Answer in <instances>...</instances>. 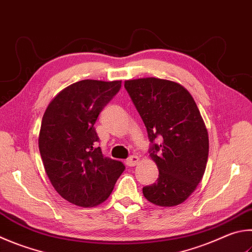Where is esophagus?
I'll use <instances>...</instances> for the list:
<instances>
[{"label":"esophagus","mask_w":252,"mask_h":252,"mask_svg":"<svg viewBox=\"0 0 252 252\" xmlns=\"http://www.w3.org/2000/svg\"><path fill=\"white\" fill-rule=\"evenodd\" d=\"M139 161H140L139 157H136V155H131V157L126 159V163L127 166H135L136 164L139 163Z\"/></svg>","instance_id":"1"}]
</instances>
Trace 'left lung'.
Instances as JSON below:
<instances>
[{
    "label": "left lung",
    "mask_w": 252,
    "mask_h": 252,
    "mask_svg": "<svg viewBox=\"0 0 252 252\" xmlns=\"http://www.w3.org/2000/svg\"><path fill=\"white\" fill-rule=\"evenodd\" d=\"M125 88L144 122L150 157L158 168L157 182L143 187L144 197L164 207L181 204L202 181L207 164L208 133L198 108L174 81L126 80Z\"/></svg>",
    "instance_id": "obj_1"
}]
</instances>
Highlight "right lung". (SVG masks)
I'll use <instances>...</instances> for the list:
<instances>
[{
  "instance_id": "obj_1",
  "label": "right lung",
  "mask_w": 252,
  "mask_h": 252,
  "mask_svg": "<svg viewBox=\"0 0 252 252\" xmlns=\"http://www.w3.org/2000/svg\"><path fill=\"white\" fill-rule=\"evenodd\" d=\"M121 81L81 80L49 103L40 126L38 146L50 183L71 204L91 207L104 202L126 166L104 157L94 123Z\"/></svg>"
}]
</instances>
